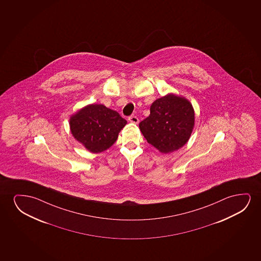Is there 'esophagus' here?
<instances>
[{
	"mask_svg": "<svg viewBox=\"0 0 261 261\" xmlns=\"http://www.w3.org/2000/svg\"><path fill=\"white\" fill-rule=\"evenodd\" d=\"M129 121L131 122V123H134V124H138L139 123V119L136 116H131V117H129L128 118Z\"/></svg>",
	"mask_w": 261,
	"mask_h": 261,
	"instance_id": "1",
	"label": "esophagus"
}]
</instances>
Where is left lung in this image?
I'll list each match as a JSON object with an SVG mask.
<instances>
[{
	"label": "left lung",
	"instance_id": "1",
	"mask_svg": "<svg viewBox=\"0 0 261 261\" xmlns=\"http://www.w3.org/2000/svg\"><path fill=\"white\" fill-rule=\"evenodd\" d=\"M150 114L139 124L147 142L161 153H170L182 148L193 133L195 114L189 100L168 93L154 100Z\"/></svg>",
	"mask_w": 261,
	"mask_h": 261
}]
</instances>
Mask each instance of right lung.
Returning a JSON list of instances; mask_svg holds the SVG:
<instances>
[{"mask_svg": "<svg viewBox=\"0 0 261 261\" xmlns=\"http://www.w3.org/2000/svg\"><path fill=\"white\" fill-rule=\"evenodd\" d=\"M126 120L102 104H89L69 118L72 136L86 150L100 153L111 148Z\"/></svg>", "mask_w": 261, "mask_h": 261, "instance_id": "right-lung-1", "label": "right lung"}]
</instances>
